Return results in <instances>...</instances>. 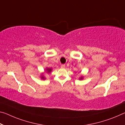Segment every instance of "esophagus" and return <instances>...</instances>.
<instances>
[{
    "instance_id": "esophagus-1",
    "label": "esophagus",
    "mask_w": 125,
    "mask_h": 125,
    "mask_svg": "<svg viewBox=\"0 0 125 125\" xmlns=\"http://www.w3.org/2000/svg\"><path fill=\"white\" fill-rule=\"evenodd\" d=\"M61 67L62 68H64L65 67H66V65H65V64H61Z\"/></svg>"
}]
</instances>
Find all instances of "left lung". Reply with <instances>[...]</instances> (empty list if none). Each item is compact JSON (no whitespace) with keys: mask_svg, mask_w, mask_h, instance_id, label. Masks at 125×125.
<instances>
[{"mask_svg":"<svg viewBox=\"0 0 125 125\" xmlns=\"http://www.w3.org/2000/svg\"><path fill=\"white\" fill-rule=\"evenodd\" d=\"M82 78H81V79H82Z\"/></svg>","mask_w":125,"mask_h":125,"instance_id":"1","label":"left lung"}]
</instances>
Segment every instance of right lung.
Returning <instances> with one entry per match:
<instances>
[{"mask_svg": "<svg viewBox=\"0 0 125 125\" xmlns=\"http://www.w3.org/2000/svg\"><path fill=\"white\" fill-rule=\"evenodd\" d=\"M51 71H52V69H49V68H48L47 69V72H48V73H49L50 72H51ZM42 79H44V77H42Z\"/></svg>", "mask_w": 125, "mask_h": 125, "instance_id": "add662e5", "label": "right lung"}]
</instances>
